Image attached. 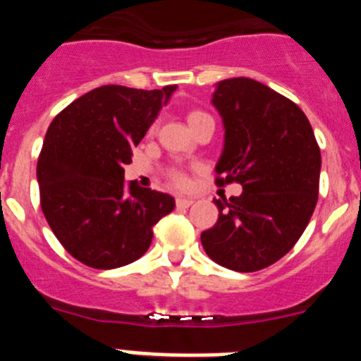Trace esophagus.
Here are the masks:
<instances>
[{
    "instance_id": "obj_1",
    "label": "esophagus",
    "mask_w": 361,
    "mask_h": 361,
    "mask_svg": "<svg viewBox=\"0 0 361 361\" xmlns=\"http://www.w3.org/2000/svg\"><path fill=\"white\" fill-rule=\"evenodd\" d=\"M195 202L193 199H188V197H177L175 204H177V208H190L191 204Z\"/></svg>"
}]
</instances>
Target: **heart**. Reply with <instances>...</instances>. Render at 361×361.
Returning a JSON list of instances; mask_svg holds the SVG:
<instances>
[{"instance_id":"1","label":"heart","mask_w":361,"mask_h":361,"mask_svg":"<svg viewBox=\"0 0 361 361\" xmlns=\"http://www.w3.org/2000/svg\"><path fill=\"white\" fill-rule=\"evenodd\" d=\"M204 119H212V117H209L208 114H204V111H199V110L190 111V116H188V123H190V126H193V124L200 123V121ZM171 178H173V183L177 184V186H186L188 184L186 175L178 173V171H173V173H171Z\"/></svg>"}]
</instances>
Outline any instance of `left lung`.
<instances>
[{
  "label": "left lung",
  "instance_id": "obj_1",
  "mask_svg": "<svg viewBox=\"0 0 361 361\" xmlns=\"http://www.w3.org/2000/svg\"><path fill=\"white\" fill-rule=\"evenodd\" d=\"M224 123L216 186L242 193L215 199L219 220L200 235L213 262L260 271L293 250L318 200L322 155L305 114L288 97L250 78L216 82L212 99Z\"/></svg>",
  "mask_w": 361,
  "mask_h": 361
}]
</instances>
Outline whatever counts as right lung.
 I'll list each match as a JSON object with an SVG mask.
<instances>
[{"label": "right lung", "mask_w": 361, "mask_h": 361, "mask_svg": "<svg viewBox=\"0 0 361 361\" xmlns=\"http://www.w3.org/2000/svg\"><path fill=\"white\" fill-rule=\"evenodd\" d=\"M175 90L99 86L50 123L37 159L41 209L57 240L85 266L135 262L152 244L153 226L173 212L168 193L124 183V166Z\"/></svg>", "instance_id": "add662e5"}]
</instances>
